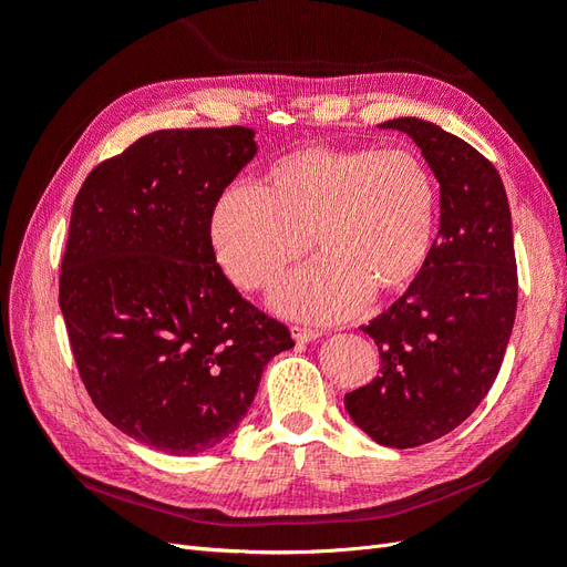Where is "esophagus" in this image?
<instances>
[{
    "mask_svg": "<svg viewBox=\"0 0 567 567\" xmlns=\"http://www.w3.org/2000/svg\"><path fill=\"white\" fill-rule=\"evenodd\" d=\"M290 333H293V338H296V342H312V340H317L321 333L319 331H315V329H307V326H290Z\"/></svg>",
    "mask_w": 567,
    "mask_h": 567,
    "instance_id": "1",
    "label": "esophagus"
}]
</instances>
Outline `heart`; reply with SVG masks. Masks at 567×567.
Here are the masks:
<instances>
[{
  "label": "heart",
  "mask_w": 567,
  "mask_h": 567,
  "mask_svg": "<svg viewBox=\"0 0 567 567\" xmlns=\"http://www.w3.org/2000/svg\"><path fill=\"white\" fill-rule=\"evenodd\" d=\"M437 184L404 148L307 146L274 161L257 186L231 184L210 210V246L241 290H267L307 252L321 260L288 279L274 307L340 321L416 281L433 252Z\"/></svg>",
  "instance_id": "b5f03b06"
}]
</instances>
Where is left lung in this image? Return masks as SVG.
Instances as JSON below:
<instances>
[{"label": "left lung", "instance_id": "left-lung-1", "mask_svg": "<svg viewBox=\"0 0 567 567\" xmlns=\"http://www.w3.org/2000/svg\"><path fill=\"white\" fill-rule=\"evenodd\" d=\"M409 134L440 182V231L416 281L362 326L381 373L346 394L350 419L379 444L419 447L452 433L485 400L516 321L518 269L496 167L419 117L381 125Z\"/></svg>", "mask_w": 567, "mask_h": 567}]
</instances>
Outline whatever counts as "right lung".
Here are the masks:
<instances>
[{
    "instance_id": "1",
    "label": "right lung",
    "mask_w": 567,
    "mask_h": 567,
    "mask_svg": "<svg viewBox=\"0 0 567 567\" xmlns=\"http://www.w3.org/2000/svg\"><path fill=\"white\" fill-rule=\"evenodd\" d=\"M248 127L158 130L96 165L73 203L59 305L80 379L117 431L175 456L248 414L296 346L217 265L208 219L257 153Z\"/></svg>"
}]
</instances>
